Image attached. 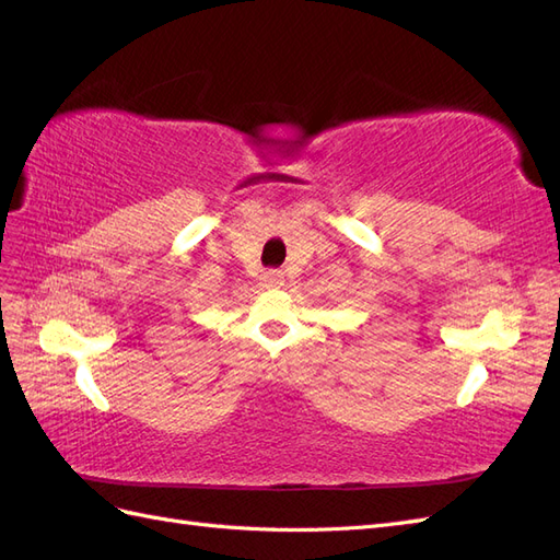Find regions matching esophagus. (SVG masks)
Wrapping results in <instances>:
<instances>
[{
    "mask_svg": "<svg viewBox=\"0 0 560 560\" xmlns=\"http://www.w3.org/2000/svg\"><path fill=\"white\" fill-rule=\"evenodd\" d=\"M261 284L264 287H278V284H282V273H280V270H276V268H268L266 273L261 276Z\"/></svg>",
    "mask_w": 560,
    "mask_h": 560,
    "instance_id": "esophagus-1",
    "label": "esophagus"
}]
</instances>
